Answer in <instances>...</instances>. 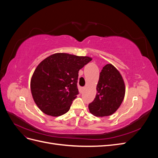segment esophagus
<instances>
[{"label":"esophagus","instance_id":"34e87169","mask_svg":"<svg viewBox=\"0 0 158 158\" xmlns=\"http://www.w3.org/2000/svg\"><path fill=\"white\" fill-rule=\"evenodd\" d=\"M85 89V88H82V90H84Z\"/></svg>","mask_w":158,"mask_h":158}]
</instances>
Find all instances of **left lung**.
<instances>
[{
	"mask_svg": "<svg viewBox=\"0 0 158 158\" xmlns=\"http://www.w3.org/2000/svg\"><path fill=\"white\" fill-rule=\"evenodd\" d=\"M96 89L95 98L88 106L89 112L97 117L113 114L125 98V85L121 74L111 64L102 70Z\"/></svg>",
	"mask_w": 158,
	"mask_h": 158,
	"instance_id": "8db88e82",
	"label": "left lung"
}]
</instances>
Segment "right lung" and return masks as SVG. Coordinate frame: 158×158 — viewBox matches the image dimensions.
<instances>
[{
    "instance_id": "obj_1",
    "label": "right lung",
    "mask_w": 158,
    "mask_h": 158,
    "mask_svg": "<svg viewBox=\"0 0 158 158\" xmlns=\"http://www.w3.org/2000/svg\"><path fill=\"white\" fill-rule=\"evenodd\" d=\"M92 58L67 53L52 55L38 64L31 79V91L41 111L52 117L68 112L78 92V71Z\"/></svg>"
}]
</instances>
